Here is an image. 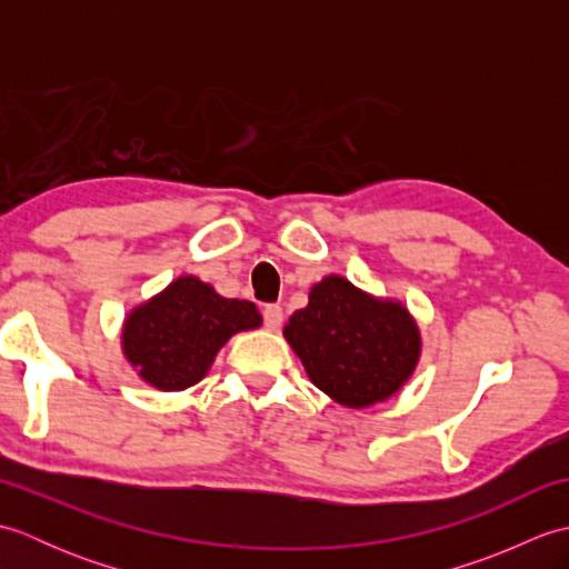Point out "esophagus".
Masks as SVG:
<instances>
[{
	"label": "esophagus",
	"mask_w": 569,
	"mask_h": 569,
	"mask_svg": "<svg viewBox=\"0 0 569 569\" xmlns=\"http://www.w3.org/2000/svg\"><path fill=\"white\" fill-rule=\"evenodd\" d=\"M281 322H283V308L281 306H276V303L263 306V325H266V328L276 330Z\"/></svg>",
	"instance_id": "obj_1"
}]
</instances>
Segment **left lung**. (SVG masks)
Returning a JSON list of instances; mask_svg holds the SVG:
<instances>
[{
	"mask_svg": "<svg viewBox=\"0 0 569 569\" xmlns=\"http://www.w3.org/2000/svg\"><path fill=\"white\" fill-rule=\"evenodd\" d=\"M283 337L310 381L347 408L391 398L420 359V330L410 312L342 276H325L310 288L308 306L293 312Z\"/></svg>",
	"mask_w": 569,
	"mask_h": 569,
	"instance_id": "1",
	"label": "left lung"
}]
</instances>
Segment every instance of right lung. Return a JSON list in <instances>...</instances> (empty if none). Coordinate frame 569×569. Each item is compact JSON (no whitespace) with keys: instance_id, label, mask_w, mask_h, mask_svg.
Instances as JSON below:
<instances>
[{"instance_id":"right-lung-1","label":"right lung","mask_w":569,"mask_h":569,"mask_svg":"<svg viewBox=\"0 0 569 569\" xmlns=\"http://www.w3.org/2000/svg\"><path fill=\"white\" fill-rule=\"evenodd\" d=\"M259 325L261 312L249 300L222 298L200 278L180 276L129 312L122 349L153 389L183 391L210 371L229 337Z\"/></svg>"}]
</instances>
